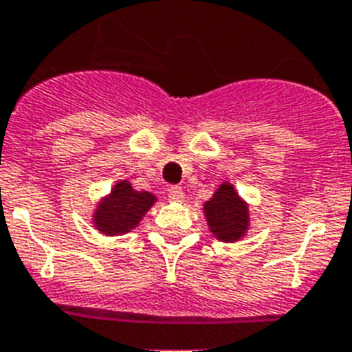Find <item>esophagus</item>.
Returning <instances> with one entry per match:
<instances>
[{
  "label": "esophagus",
  "mask_w": 352,
  "mask_h": 352,
  "mask_svg": "<svg viewBox=\"0 0 352 352\" xmlns=\"http://www.w3.org/2000/svg\"><path fill=\"white\" fill-rule=\"evenodd\" d=\"M168 199L173 200V202H182L184 200V191H182L181 186H171V188H168Z\"/></svg>",
  "instance_id": "esophagus-1"
}]
</instances>
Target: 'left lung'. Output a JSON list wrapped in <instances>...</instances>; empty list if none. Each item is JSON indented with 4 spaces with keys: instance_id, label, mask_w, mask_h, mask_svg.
Wrapping results in <instances>:
<instances>
[{
    "instance_id": "1",
    "label": "left lung",
    "mask_w": 352,
    "mask_h": 352,
    "mask_svg": "<svg viewBox=\"0 0 352 352\" xmlns=\"http://www.w3.org/2000/svg\"><path fill=\"white\" fill-rule=\"evenodd\" d=\"M209 229L220 241L240 240L249 226L247 206L238 199L234 188L221 184L211 200L204 206Z\"/></svg>"
}]
</instances>
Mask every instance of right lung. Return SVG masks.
<instances>
[{
	"label": "right lung",
	"mask_w": 352,
	"mask_h": 352,
	"mask_svg": "<svg viewBox=\"0 0 352 352\" xmlns=\"http://www.w3.org/2000/svg\"><path fill=\"white\" fill-rule=\"evenodd\" d=\"M153 202V195L132 190L129 182L121 181L111 191V197L100 204L94 214V223L105 234H125L140 223Z\"/></svg>",
	"instance_id": "1"
}]
</instances>
